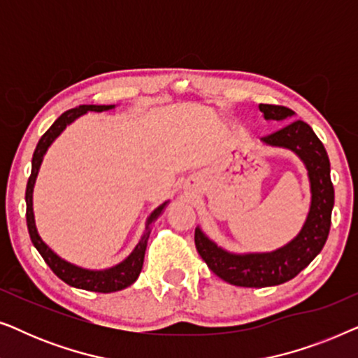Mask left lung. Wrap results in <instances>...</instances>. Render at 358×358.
Masks as SVG:
<instances>
[{
	"instance_id": "1",
	"label": "left lung",
	"mask_w": 358,
	"mask_h": 358,
	"mask_svg": "<svg viewBox=\"0 0 358 358\" xmlns=\"http://www.w3.org/2000/svg\"><path fill=\"white\" fill-rule=\"evenodd\" d=\"M266 120H287L295 112L283 106L259 104ZM262 143L285 148L303 161L308 171L311 203L300 233L285 246L271 252L234 254L213 243L200 227L195 228V248L210 271L236 287H273L296 277L310 266L324 248L331 228L334 207V187L331 182V164L324 145L306 122L295 120L275 134L262 138Z\"/></svg>"
}]
</instances>
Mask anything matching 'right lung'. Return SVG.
Returning a JSON list of instances; mask_svg holds the SVG:
<instances>
[{
    "label": "right lung",
    "instance_id": "right-lung-1",
    "mask_svg": "<svg viewBox=\"0 0 358 358\" xmlns=\"http://www.w3.org/2000/svg\"><path fill=\"white\" fill-rule=\"evenodd\" d=\"M114 107L115 106H78L75 109L63 112V114L53 122L50 129L42 135V138L38 140L36 151H34V156H32V171H31V178L27 180V189H26L27 229H29V234H31L32 244L36 246L37 251L41 252L43 261L47 262V266L52 268L53 273H55L58 278H62V280L68 283L70 287L81 288V290L99 292V293H112V292L124 290V288L130 287L131 283L138 278L141 267H143L146 243H148V238L151 233V224L159 218V215L163 213V210L166 208L168 202L159 205L158 208H155L153 212H151L148 220H146L145 231L141 234L138 244H136L134 251L130 252L129 257L124 259L120 264H117V266L110 268H104V271H90V268H83L80 266H75V264L65 261V259H62L58 254L53 252L52 249L42 241V238L38 236L36 220H34L32 194H34V185H36L38 169H41V164L43 161V156H45L47 150L50 148V145L55 141L57 136H60L62 131L66 129V125L73 124L78 117L85 115L87 112H104V110L114 109Z\"/></svg>",
    "mask_w": 358,
    "mask_h": 358
}]
</instances>
